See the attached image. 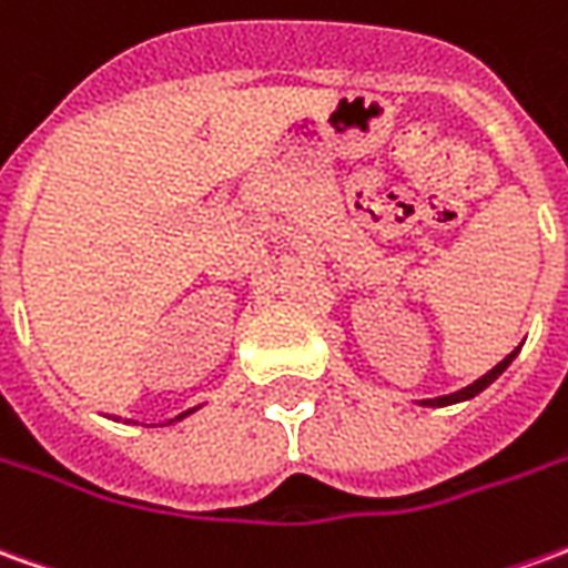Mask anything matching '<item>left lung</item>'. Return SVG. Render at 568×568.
<instances>
[{
    "label": "left lung",
    "instance_id": "8db88e82",
    "mask_svg": "<svg viewBox=\"0 0 568 568\" xmlns=\"http://www.w3.org/2000/svg\"><path fill=\"white\" fill-rule=\"evenodd\" d=\"M517 353H519V347L514 353H507V356L501 359V363H498V366L489 368V372H486L483 378H477L474 384H467V387H462V390H455V394H446V396H434V399H418V406L443 408V406H455V403H464V399H474V396L483 394V390L489 387L491 381L498 378V375H501V372H505V368L510 366L514 359H517Z\"/></svg>",
    "mask_w": 568,
    "mask_h": 568
}]
</instances>
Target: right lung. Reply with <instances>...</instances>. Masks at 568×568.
<instances>
[{"label": "right lung", "mask_w": 568, "mask_h": 568, "mask_svg": "<svg viewBox=\"0 0 568 568\" xmlns=\"http://www.w3.org/2000/svg\"><path fill=\"white\" fill-rule=\"evenodd\" d=\"M200 408V406H196ZM196 408H187V412H181V415H174V418H169V422L165 424H174V422H184V418H187V415H193V412H196ZM165 424H160V427H165Z\"/></svg>", "instance_id": "obj_1"}]
</instances>
